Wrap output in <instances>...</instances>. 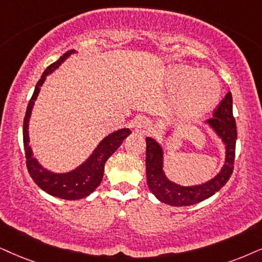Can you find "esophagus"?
<instances>
[{"label": "esophagus", "mask_w": 262, "mask_h": 262, "mask_svg": "<svg viewBox=\"0 0 262 262\" xmlns=\"http://www.w3.org/2000/svg\"><path fill=\"white\" fill-rule=\"evenodd\" d=\"M134 127L137 129H140V130H151V122L147 120L144 116H139L137 120L134 121Z\"/></svg>", "instance_id": "1"}]
</instances>
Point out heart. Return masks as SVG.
Instances as JSON below:
<instances>
[{"instance_id":"heart-1","label":"heart","mask_w":262,"mask_h":262,"mask_svg":"<svg viewBox=\"0 0 262 262\" xmlns=\"http://www.w3.org/2000/svg\"><path fill=\"white\" fill-rule=\"evenodd\" d=\"M167 83L175 94V108L184 118H197L209 112L220 98L221 85L213 72L175 65L167 71Z\"/></svg>"}]
</instances>
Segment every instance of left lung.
Instances as JSON below:
<instances>
[{
  "label": "left lung",
  "mask_w": 262,
  "mask_h": 262,
  "mask_svg": "<svg viewBox=\"0 0 262 262\" xmlns=\"http://www.w3.org/2000/svg\"><path fill=\"white\" fill-rule=\"evenodd\" d=\"M225 145V163L221 170L207 183L183 186L169 180L163 170V147L155 139L146 138V178L147 186L157 200L175 207L200 203L216 193L233 171L236 152L237 128L232 112V94L228 92L214 111L213 118L205 122ZM169 134V132H168Z\"/></svg>",
  "instance_id": "obj_1"
}]
</instances>
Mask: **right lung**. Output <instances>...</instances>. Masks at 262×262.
I'll return each instance as SVG.
<instances>
[{
  "label": "right lung",
  "mask_w": 262,
  "mask_h": 262,
  "mask_svg": "<svg viewBox=\"0 0 262 262\" xmlns=\"http://www.w3.org/2000/svg\"><path fill=\"white\" fill-rule=\"evenodd\" d=\"M75 53H77L75 49L66 52L57 61L53 62L46 69L41 78L38 79L37 84H36L34 94L30 99L28 108H26L24 125H23V140H24L26 167H28L32 180L51 196L68 201L81 200V198L87 197L92 192L95 191V188L100 185L102 177H104V168L106 161L121 146L124 139L132 133L129 128H122L108 134L107 137H105L99 142L95 150L92 152V155L83 163L71 171H68V173H53V171L46 169L34 157V152H32V148L29 144V121L30 117H31L35 100L38 97V93L41 91L43 82L46 81V77L54 70H57L66 59L70 55L75 54Z\"/></svg>",
  "instance_id": "add662e5"
}]
</instances>
